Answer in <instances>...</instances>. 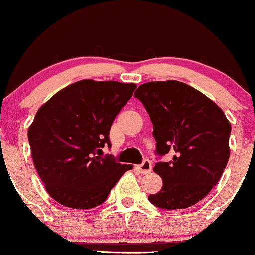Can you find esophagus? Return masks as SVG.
Segmentation results:
<instances>
[{"instance_id": "34e87169", "label": "esophagus", "mask_w": 255, "mask_h": 255, "mask_svg": "<svg viewBox=\"0 0 255 255\" xmlns=\"http://www.w3.org/2000/svg\"><path fill=\"white\" fill-rule=\"evenodd\" d=\"M136 168L139 169V172H140L141 174H147V173H150L151 170H152V163H151L150 159H144L142 163L139 164Z\"/></svg>"}]
</instances>
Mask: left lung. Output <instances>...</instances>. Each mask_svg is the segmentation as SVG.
Listing matches in <instances>:
<instances>
[{"label":"left lung","mask_w":255,"mask_h":255,"mask_svg":"<svg viewBox=\"0 0 255 255\" xmlns=\"http://www.w3.org/2000/svg\"><path fill=\"white\" fill-rule=\"evenodd\" d=\"M134 97L153 125L156 155H173L172 161L155 164L163 186L149 201L162 209L200 202L217 185L230 157L231 125L225 114L200 91L174 80L144 83Z\"/></svg>","instance_id":"obj_1"}]
</instances>
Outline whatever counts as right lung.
<instances>
[{"mask_svg":"<svg viewBox=\"0 0 255 255\" xmlns=\"http://www.w3.org/2000/svg\"><path fill=\"white\" fill-rule=\"evenodd\" d=\"M136 86L82 80L54 94L38 109L27 138L35 168L47 192L60 205L89 209L102 205L123 173L113 155L110 128Z\"/></svg>","mask_w":255,"mask_h":255,"instance_id":"add662e5","label":"right lung"}]
</instances>
